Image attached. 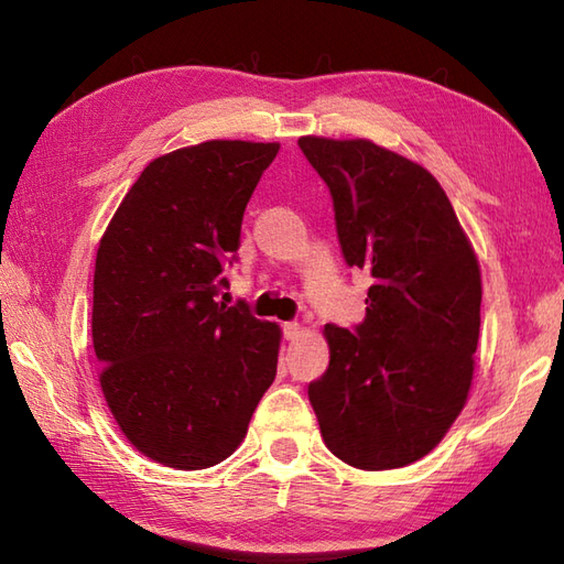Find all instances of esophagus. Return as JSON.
<instances>
[{
  "mask_svg": "<svg viewBox=\"0 0 564 564\" xmlns=\"http://www.w3.org/2000/svg\"><path fill=\"white\" fill-rule=\"evenodd\" d=\"M301 332H303V327L297 325V322H285V325H283V337L289 339V341L301 337Z\"/></svg>",
  "mask_w": 564,
  "mask_h": 564,
  "instance_id": "esophagus-1",
  "label": "esophagus"
}]
</instances>
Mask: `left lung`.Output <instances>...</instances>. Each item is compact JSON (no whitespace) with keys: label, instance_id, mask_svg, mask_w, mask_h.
<instances>
[{"label":"left lung","instance_id":"obj_1","mask_svg":"<svg viewBox=\"0 0 564 564\" xmlns=\"http://www.w3.org/2000/svg\"><path fill=\"white\" fill-rule=\"evenodd\" d=\"M297 145L329 186L346 263L373 275L361 325H325L329 368L307 398L339 460L404 467L438 446L470 392L480 263L422 164L361 138Z\"/></svg>","mask_w":564,"mask_h":564}]
</instances>
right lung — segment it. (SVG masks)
<instances>
[{
    "mask_svg": "<svg viewBox=\"0 0 564 564\" xmlns=\"http://www.w3.org/2000/svg\"><path fill=\"white\" fill-rule=\"evenodd\" d=\"M279 142L208 140L152 160L99 242L91 339L118 429L166 467L237 451L275 378L281 329L225 305V267Z\"/></svg>",
    "mask_w": 564,
    "mask_h": 564,
    "instance_id": "obj_1",
    "label": "right lung"
}]
</instances>
